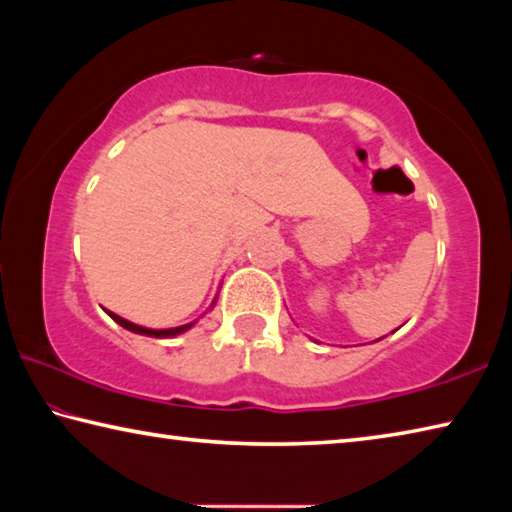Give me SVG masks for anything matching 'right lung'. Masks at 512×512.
<instances>
[{
	"mask_svg": "<svg viewBox=\"0 0 512 512\" xmlns=\"http://www.w3.org/2000/svg\"><path fill=\"white\" fill-rule=\"evenodd\" d=\"M108 316H110L112 320H115V323H119L121 327H124V329H131V332H135V334L155 336V339H169V336H178V334L187 332V329L194 325V323H189V325H183V327H171V329H149V327H140V325H135V323H131V320L121 318V316H117V314H112V311H108Z\"/></svg>",
	"mask_w": 512,
	"mask_h": 512,
	"instance_id": "add662e5",
	"label": "right lung"
}]
</instances>
